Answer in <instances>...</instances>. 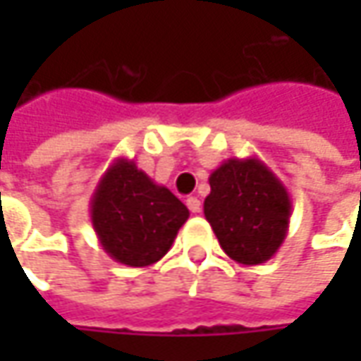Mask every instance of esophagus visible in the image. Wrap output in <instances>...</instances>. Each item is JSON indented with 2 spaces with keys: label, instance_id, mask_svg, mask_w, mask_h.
I'll return each mask as SVG.
<instances>
[{
  "label": "esophagus",
  "instance_id": "esophagus-1",
  "mask_svg": "<svg viewBox=\"0 0 361 361\" xmlns=\"http://www.w3.org/2000/svg\"><path fill=\"white\" fill-rule=\"evenodd\" d=\"M187 207L190 213H201V201L197 197H188Z\"/></svg>",
  "mask_w": 361,
  "mask_h": 361
}]
</instances>
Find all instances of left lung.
Wrapping results in <instances>:
<instances>
[{
  "mask_svg": "<svg viewBox=\"0 0 361 361\" xmlns=\"http://www.w3.org/2000/svg\"><path fill=\"white\" fill-rule=\"evenodd\" d=\"M204 219L223 251L241 265H261L283 245L291 197L269 166L257 157L227 159L209 176Z\"/></svg>",
  "mask_w": 361,
  "mask_h": 361,
  "instance_id": "obj_1",
  "label": "left lung"
}]
</instances>
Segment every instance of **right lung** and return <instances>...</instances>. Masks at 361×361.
<instances>
[{"instance_id": "right-lung-1", "label": "right lung", "mask_w": 361, "mask_h": 361, "mask_svg": "<svg viewBox=\"0 0 361 361\" xmlns=\"http://www.w3.org/2000/svg\"><path fill=\"white\" fill-rule=\"evenodd\" d=\"M188 209L130 159L102 174L90 199V221L108 255L128 267H148L173 247Z\"/></svg>"}]
</instances>
